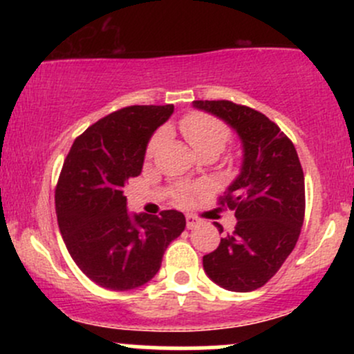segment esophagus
I'll list each match as a JSON object with an SVG mask.
<instances>
[{
	"mask_svg": "<svg viewBox=\"0 0 354 354\" xmlns=\"http://www.w3.org/2000/svg\"><path fill=\"white\" fill-rule=\"evenodd\" d=\"M186 226H188V230H193L194 226H198L200 225V218L198 216H194V214H191V213H188L186 214Z\"/></svg>",
	"mask_w": 354,
	"mask_h": 354,
	"instance_id": "obj_1",
	"label": "esophagus"
}]
</instances>
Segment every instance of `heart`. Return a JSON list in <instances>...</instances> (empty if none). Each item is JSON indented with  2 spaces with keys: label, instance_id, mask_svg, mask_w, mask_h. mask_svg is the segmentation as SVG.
I'll use <instances>...</instances> for the list:
<instances>
[{
  "label": "heart",
  "instance_id": "heart-1",
  "mask_svg": "<svg viewBox=\"0 0 354 354\" xmlns=\"http://www.w3.org/2000/svg\"><path fill=\"white\" fill-rule=\"evenodd\" d=\"M180 129L186 141L193 146L196 153H206V151H216L219 153L225 148L226 143L230 141L231 131L230 128L218 120L216 116L208 115L203 111H193L188 113L180 121ZM166 140V129H158L148 141L146 146V156L153 158L154 154L160 151ZM174 201L180 205H188L193 198V189L189 186L178 185L173 189Z\"/></svg>",
  "mask_w": 354,
  "mask_h": 354
}]
</instances>
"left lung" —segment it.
<instances>
[{"mask_svg":"<svg viewBox=\"0 0 354 354\" xmlns=\"http://www.w3.org/2000/svg\"><path fill=\"white\" fill-rule=\"evenodd\" d=\"M194 106L233 126L245 148L241 173L218 200L234 211L238 223L213 253L203 256V268L226 290L254 291L278 273L301 233V163L293 141L263 113L228 100H198Z\"/></svg>","mask_w":354,"mask_h":354,"instance_id":"8db88e82","label":"left lung"}]
</instances>
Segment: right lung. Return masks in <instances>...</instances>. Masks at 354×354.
Listing matches in <instances>:
<instances>
[{"label":"right lung","instance_id":"right-lung-1","mask_svg":"<svg viewBox=\"0 0 354 354\" xmlns=\"http://www.w3.org/2000/svg\"><path fill=\"white\" fill-rule=\"evenodd\" d=\"M174 106L135 104L101 118L73 143L55 191L61 236L91 281L126 291L148 283L186 219L176 209L126 211L123 188L143 169L146 145Z\"/></svg>","mask_w":354,"mask_h":354}]
</instances>
